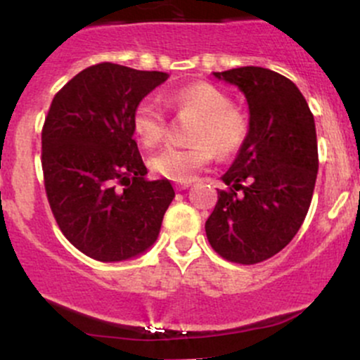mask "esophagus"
Returning <instances> with one entry per match:
<instances>
[{
  "mask_svg": "<svg viewBox=\"0 0 360 360\" xmlns=\"http://www.w3.org/2000/svg\"><path fill=\"white\" fill-rule=\"evenodd\" d=\"M191 184L190 183H176L174 184V188H176V191H183V190H188Z\"/></svg>",
  "mask_w": 360,
  "mask_h": 360,
  "instance_id": "esophagus-1",
  "label": "esophagus"
}]
</instances>
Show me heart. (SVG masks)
Masks as SVG:
<instances>
[{
    "mask_svg": "<svg viewBox=\"0 0 360 360\" xmlns=\"http://www.w3.org/2000/svg\"><path fill=\"white\" fill-rule=\"evenodd\" d=\"M170 108L191 113L195 120L190 129L191 146H169L150 158V169L157 176L177 183H188L214 157L234 153L248 136V117L231 101L229 94L210 82H195L165 94ZM132 131L146 148H155L167 134V119L160 105L143 100L132 112Z\"/></svg>",
    "mask_w": 360,
    "mask_h": 360,
    "instance_id": "1",
    "label": "heart"
}]
</instances>
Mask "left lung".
<instances>
[{
    "label": "left lung",
    "mask_w": 360,
    "mask_h": 360,
    "mask_svg": "<svg viewBox=\"0 0 360 360\" xmlns=\"http://www.w3.org/2000/svg\"><path fill=\"white\" fill-rule=\"evenodd\" d=\"M214 75L245 94L250 120L222 176L231 188L219 190L205 233L219 255L250 266L281 252L307 215L319 169L316 124L300 89L278 72L240 67Z\"/></svg>",
    "instance_id": "8db88e82"
}]
</instances>
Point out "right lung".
I'll return each mask as SVG.
<instances>
[{"label":"right lung","instance_id":"add662e5","mask_svg":"<svg viewBox=\"0 0 360 360\" xmlns=\"http://www.w3.org/2000/svg\"><path fill=\"white\" fill-rule=\"evenodd\" d=\"M167 77L105 62L53 98L41 134L44 188L56 224L91 259L120 262L157 241L176 193L167 179H146L131 119Z\"/></svg>","mask_w":360,"mask_h":360}]
</instances>
